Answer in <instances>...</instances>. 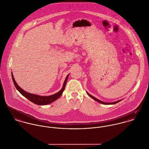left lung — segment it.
Returning a JSON list of instances; mask_svg holds the SVG:
<instances>
[{"label": "left lung", "instance_id": "obj_1", "mask_svg": "<svg viewBox=\"0 0 149 149\" xmlns=\"http://www.w3.org/2000/svg\"><path fill=\"white\" fill-rule=\"evenodd\" d=\"M87 94L91 98H93V99H94L95 100H96V101H97V102H98L99 103H102V104H116V103H118V102H120V101H121L122 99H121V100H118V101H116V102H113V103H106V102H103V101H102V100H100L99 99H97L96 98H95L94 97H93V96H92L91 95H90L89 93H88L87 92Z\"/></svg>", "mask_w": 149, "mask_h": 149}]
</instances>
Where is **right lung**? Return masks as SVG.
I'll use <instances>...</instances> for the list:
<instances>
[{
	"instance_id": "add662e5",
	"label": "right lung",
	"mask_w": 149,
	"mask_h": 149,
	"mask_svg": "<svg viewBox=\"0 0 149 149\" xmlns=\"http://www.w3.org/2000/svg\"><path fill=\"white\" fill-rule=\"evenodd\" d=\"M11 74H12V78H13V81L14 84L16 88L19 91V93L22 95H23L24 97L27 98L29 100H30L33 103H35L36 104H38V105H46V104H50L51 103L56 100V99H58L61 96L63 91L65 90L67 81V79H68V75H69V74L67 75L66 78V79L64 82V83H63V87L62 88V89L59 92H58L57 93H56L55 94H53L52 95L46 97V96H40V95H35V94H31V93H27V92L24 91L22 88H21L17 85V83L15 82V80L14 79L13 73H11Z\"/></svg>"
}]
</instances>
